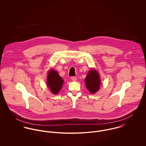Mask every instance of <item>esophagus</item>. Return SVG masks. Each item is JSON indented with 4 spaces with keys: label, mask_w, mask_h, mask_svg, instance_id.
<instances>
[{
    "label": "esophagus",
    "mask_w": 146,
    "mask_h": 146,
    "mask_svg": "<svg viewBox=\"0 0 146 146\" xmlns=\"http://www.w3.org/2000/svg\"><path fill=\"white\" fill-rule=\"evenodd\" d=\"M71 80H72V81H76V78L75 76H72V77L71 78Z\"/></svg>",
    "instance_id": "1"
}]
</instances>
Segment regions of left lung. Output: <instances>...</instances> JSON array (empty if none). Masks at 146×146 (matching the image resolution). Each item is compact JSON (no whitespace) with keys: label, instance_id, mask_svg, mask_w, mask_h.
<instances>
[{"label":"left lung","instance_id":"1","mask_svg":"<svg viewBox=\"0 0 146 146\" xmlns=\"http://www.w3.org/2000/svg\"><path fill=\"white\" fill-rule=\"evenodd\" d=\"M85 82L87 89L92 93H95L99 90L101 80L99 74L96 70L93 69L89 72L85 79Z\"/></svg>","mask_w":146,"mask_h":146}]
</instances>
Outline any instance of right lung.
<instances>
[{"label":"right lung","mask_w":146,"mask_h":146,"mask_svg":"<svg viewBox=\"0 0 146 146\" xmlns=\"http://www.w3.org/2000/svg\"><path fill=\"white\" fill-rule=\"evenodd\" d=\"M63 80L58 72L54 70H51L48 73L47 78V85L52 93L57 94L62 86Z\"/></svg>","instance_id":"right-lung-1"}]
</instances>
